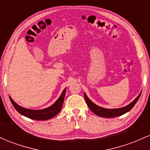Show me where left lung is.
Segmentation results:
<instances>
[{
  "label": "left lung",
  "instance_id": "8db88e82",
  "mask_svg": "<svg viewBox=\"0 0 150 150\" xmlns=\"http://www.w3.org/2000/svg\"><path fill=\"white\" fill-rule=\"evenodd\" d=\"M140 94L141 92L140 93V94H139V95L128 105L124 106V107L118 108H106L101 107V106H98V105L94 104V102H92V101L89 99L88 97L86 95L85 92H84V97H85V101L86 102H87V105H88L89 109H90L93 113H95L96 115L101 117H104V118H114V117L122 116V115L125 114V113L130 111L132 108V107L135 106L136 103H137V100H138L139 98L140 97Z\"/></svg>",
  "mask_w": 150,
  "mask_h": 150
}]
</instances>
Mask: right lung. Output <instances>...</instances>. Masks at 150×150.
Returning a JSON list of instances; mask_svg holds the SVG:
<instances>
[{
    "mask_svg": "<svg viewBox=\"0 0 150 150\" xmlns=\"http://www.w3.org/2000/svg\"><path fill=\"white\" fill-rule=\"evenodd\" d=\"M65 92H66V88L64 89V90L61 93V96L58 97V99L56 101L54 104L49 106L48 108H44V109L33 110L30 109V108H24L17 104L10 97V99L12 104L13 105V106L17 110V111L22 115V116H26L27 118L33 120H45L52 118L53 117H54L60 112V111L61 110L62 106H63V101H64Z\"/></svg>",
    "mask_w": 150,
    "mask_h": 150,
    "instance_id": "obj_1",
    "label": "right lung"
}]
</instances>
